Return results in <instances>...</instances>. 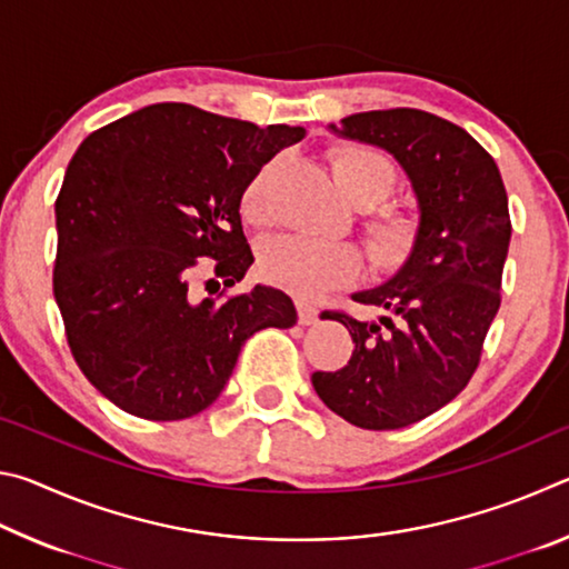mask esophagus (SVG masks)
I'll return each instance as SVG.
<instances>
[{
    "label": "esophagus",
    "instance_id": "esophagus-1",
    "mask_svg": "<svg viewBox=\"0 0 569 569\" xmlns=\"http://www.w3.org/2000/svg\"><path fill=\"white\" fill-rule=\"evenodd\" d=\"M296 311H298V323H301V326H311V323L319 321V308L301 301V298L296 301Z\"/></svg>",
    "mask_w": 569,
    "mask_h": 569
}]
</instances>
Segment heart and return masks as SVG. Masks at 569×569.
<instances>
[{
	"label": "heart",
	"instance_id": "b5f03b06",
	"mask_svg": "<svg viewBox=\"0 0 569 569\" xmlns=\"http://www.w3.org/2000/svg\"><path fill=\"white\" fill-rule=\"evenodd\" d=\"M331 170L356 206L366 208V246L377 263L393 266L407 258L417 240V220L401 210H379L397 182L391 162L379 152L346 146L331 152ZM273 166L256 172L240 198V213L250 223H266L268 182ZM361 256L343 240H316L306 236H276L266 240L258 253V273L268 283L281 286L296 296H321L359 276Z\"/></svg>",
	"mask_w": 569,
	"mask_h": 569
}]
</instances>
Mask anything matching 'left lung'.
<instances>
[{
    "label": "left lung",
    "mask_w": 569,
    "mask_h": 569,
    "mask_svg": "<svg viewBox=\"0 0 569 569\" xmlns=\"http://www.w3.org/2000/svg\"><path fill=\"white\" fill-rule=\"evenodd\" d=\"M329 130L399 162L419 223L399 271L351 293L387 313L373 321L326 313L356 346L343 369L316 371L311 381L326 407L353 427L401 429L449 403L477 369L512 238L507 190L492 156L431 112H356Z\"/></svg>",
    "instance_id": "8db88e82"
}]
</instances>
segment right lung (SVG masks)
<instances>
[{
    "label": "right lung",
    "instance_id": "right-lung-1",
    "mask_svg": "<svg viewBox=\"0 0 569 569\" xmlns=\"http://www.w3.org/2000/svg\"><path fill=\"white\" fill-rule=\"evenodd\" d=\"M303 128L160 102L104 124L67 166L57 218L54 301L84 377L132 417L178 421L213 403L240 346L291 329L271 286L192 298L196 258L233 286L253 263L240 223L250 178Z\"/></svg>",
    "mask_w": 569,
    "mask_h": 569
}]
</instances>
